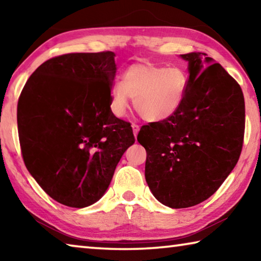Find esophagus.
Masks as SVG:
<instances>
[{
    "label": "esophagus",
    "instance_id": "obj_1",
    "mask_svg": "<svg viewBox=\"0 0 261 261\" xmlns=\"http://www.w3.org/2000/svg\"><path fill=\"white\" fill-rule=\"evenodd\" d=\"M132 130H134V135L135 137L138 135V131H139V125L136 124V123H132Z\"/></svg>",
    "mask_w": 261,
    "mask_h": 261
}]
</instances>
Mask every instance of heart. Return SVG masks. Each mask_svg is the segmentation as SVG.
I'll list each match as a JSON object with an SVG mask.
<instances>
[{
	"mask_svg": "<svg viewBox=\"0 0 261 261\" xmlns=\"http://www.w3.org/2000/svg\"><path fill=\"white\" fill-rule=\"evenodd\" d=\"M188 74L180 67H165L152 62L131 64L110 90V108L124 116L134 98L135 109L144 120L160 122L178 112L188 91Z\"/></svg>",
	"mask_w": 261,
	"mask_h": 261,
	"instance_id": "heart-1",
	"label": "heart"
}]
</instances>
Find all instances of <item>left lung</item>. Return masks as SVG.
Masks as SVG:
<instances>
[{
    "label": "left lung",
    "instance_id": "left-lung-1",
    "mask_svg": "<svg viewBox=\"0 0 261 261\" xmlns=\"http://www.w3.org/2000/svg\"><path fill=\"white\" fill-rule=\"evenodd\" d=\"M189 62L184 103L165 121L141 126L145 178L156 199L171 208L200 204L216 192L240 159L245 130L242 88L205 53Z\"/></svg>",
    "mask_w": 261,
    "mask_h": 261
}]
</instances>
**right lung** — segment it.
Wrapping results in <instances>:
<instances>
[{"label":"right lung","mask_w":261,"mask_h":261,"mask_svg":"<svg viewBox=\"0 0 261 261\" xmlns=\"http://www.w3.org/2000/svg\"><path fill=\"white\" fill-rule=\"evenodd\" d=\"M113 51L49 59L21 91L17 123L26 168L48 196L83 208L103 196L115 168L135 143L129 122L110 109Z\"/></svg>","instance_id":"add662e5"}]
</instances>
